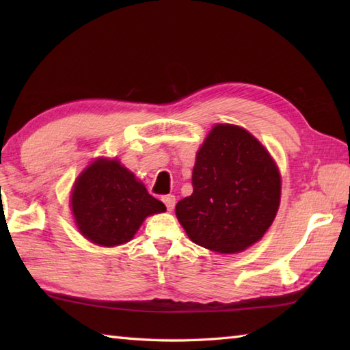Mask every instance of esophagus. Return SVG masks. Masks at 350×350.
<instances>
[{"mask_svg": "<svg viewBox=\"0 0 350 350\" xmlns=\"http://www.w3.org/2000/svg\"><path fill=\"white\" fill-rule=\"evenodd\" d=\"M162 202L165 203L167 209L171 212V211L174 209V204H176V197H174V196H165V197H162Z\"/></svg>", "mask_w": 350, "mask_h": 350, "instance_id": "obj_1", "label": "esophagus"}]
</instances>
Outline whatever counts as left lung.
Returning <instances> with one entry per match:
<instances>
[{"label": "left lung", "instance_id": "left-lung-1", "mask_svg": "<svg viewBox=\"0 0 350 350\" xmlns=\"http://www.w3.org/2000/svg\"><path fill=\"white\" fill-rule=\"evenodd\" d=\"M192 194L176 204L189 239L236 254L263 237L278 212L281 177L257 138L234 124H215L192 170Z\"/></svg>", "mask_w": 350, "mask_h": 350}]
</instances>
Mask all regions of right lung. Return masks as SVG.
<instances>
[{
    "label": "right lung",
    "instance_id": "right-lung-1",
    "mask_svg": "<svg viewBox=\"0 0 350 350\" xmlns=\"http://www.w3.org/2000/svg\"><path fill=\"white\" fill-rule=\"evenodd\" d=\"M70 206L79 233L100 247L129 242L147 217L167 211L118 159L105 158L78 176Z\"/></svg>",
    "mask_w": 350,
    "mask_h": 350
}]
</instances>
